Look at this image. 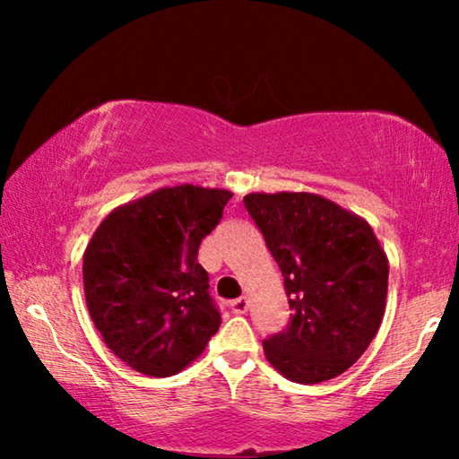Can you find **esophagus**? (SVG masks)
<instances>
[{
    "mask_svg": "<svg viewBox=\"0 0 459 459\" xmlns=\"http://www.w3.org/2000/svg\"><path fill=\"white\" fill-rule=\"evenodd\" d=\"M230 309H231V313H238V316H242V313H247V311H248V300H247V297H240V299L231 300Z\"/></svg>",
    "mask_w": 459,
    "mask_h": 459,
    "instance_id": "obj_1",
    "label": "esophagus"
}]
</instances>
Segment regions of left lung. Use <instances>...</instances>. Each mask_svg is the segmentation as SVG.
<instances>
[{
  "label": "left lung",
  "mask_w": 459,
  "mask_h": 459,
  "mask_svg": "<svg viewBox=\"0 0 459 459\" xmlns=\"http://www.w3.org/2000/svg\"><path fill=\"white\" fill-rule=\"evenodd\" d=\"M244 206L284 275L290 322L263 341L267 361L299 385L347 372L386 307L388 259L366 219L309 192L248 194Z\"/></svg>",
  "instance_id": "8db88e82"
}]
</instances>
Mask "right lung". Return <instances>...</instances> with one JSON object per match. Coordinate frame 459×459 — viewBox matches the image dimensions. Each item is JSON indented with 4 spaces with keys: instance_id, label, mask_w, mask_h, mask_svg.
<instances>
[{
    "instance_id": "right-lung-1",
    "label": "right lung",
    "mask_w": 459,
    "mask_h": 459,
    "mask_svg": "<svg viewBox=\"0 0 459 459\" xmlns=\"http://www.w3.org/2000/svg\"><path fill=\"white\" fill-rule=\"evenodd\" d=\"M228 190L160 187L100 223L83 255L91 322L118 359L154 378L203 353L221 316L198 248L223 217Z\"/></svg>"
}]
</instances>
